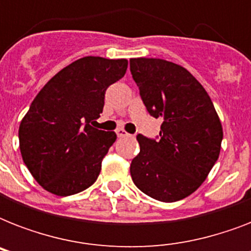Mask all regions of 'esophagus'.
<instances>
[{
    "label": "esophagus",
    "mask_w": 251,
    "mask_h": 251,
    "mask_svg": "<svg viewBox=\"0 0 251 251\" xmlns=\"http://www.w3.org/2000/svg\"><path fill=\"white\" fill-rule=\"evenodd\" d=\"M116 134H117V137H126V135H129L124 129H117L116 130Z\"/></svg>",
    "instance_id": "1"
}]
</instances>
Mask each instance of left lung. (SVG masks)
I'll return each instance as SVG.
<instances>
[{"instance_id": "1", "label": "left lung", "mask_w": 251, "mask_h": 251, "mask_svg": "<svg viewBox=\"0 0 251 251\" xmlns=\"http://www.w3.org/2000/svg\"><path fill=\"white\" fill-rule=\"evenodd\" d=\"M130 72L149 113L160 118V139L138 134L141 151L130 165L133 182L160 202H177L198 189L218 160L223 126L203 86L181 65L131 58Z\"/></svg>"}]
</instances>
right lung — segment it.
Returning <instances> with one entry per match:
<instances>
[{"mask_svg":"<svg viewBox=\"0 0 251 251\" xmlns=\"http://www.w3.org/2000/svg\"><path fill=\"white\" fill-rule=\"evenodd\" d=\"M127 60L87 56L45 84L19 125V149L44 190L68 197L98 179L114 131L91 126L100 117L106 88L125 75Z\"/></svg>","mask_w":251,"mask_h":251,"instance_id":"add662e5","label":"right lung"}]
</instances>
